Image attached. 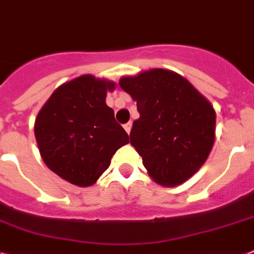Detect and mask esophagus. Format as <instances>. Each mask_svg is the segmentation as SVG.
Listing matches in <instances>:
<instances>
[{"label": "esophagus", "instance_id": "obj_1", "mask_svg": "<svg viewBox=\"0 0 254 254\" xmlns=\"http://www.w3.org/2000/svg\"><path fill=\"white\" fill-rule=\"evenodd\" d=\"M123 127H125L126 132H127V133H129V132H131V128H132V123L131 122L126 123V125L123 126Z\"/></svg>", "mask_w": 254, "mask_h": 254}]
</instances>
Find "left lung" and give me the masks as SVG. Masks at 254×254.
I'll list each match as a JSON object with an SVG mask.
<instances>
[{
  "instance_id": "left-lung-1",
  "label": "left lung",
  "mask_w": 254,
  "mask_h": 254,
  "mask_svg": "<svg viewBox=\"0 0 254 254\" xmlns=\"http://www.w3.org/2000/svg\"><path fill=\"white\" fill-rule=\"evenodd\" d=\"M119 85L136 101L140 117L129 140L150 177L166 187L186 182L214 144L210 102L184 77L162 68L122 77Z\"/></svg>"
}]
</instances>
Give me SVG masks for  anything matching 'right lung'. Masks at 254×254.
<instances>
[{"label": "right lung", "instance_id": "1", "mask_svg": "<svg viewBox=\"0 0 254 254\" xmlns=\"http://www.w3.org/2000/svg\"><path fill=\"white\" fill-rule=\"evenodd\" d=\"M114 83L83 75L57 88L40 110L35 137L44 162L79 187L96 183L129 141L105 98Z\"/></svg>", "mask_w": 254, "mask_h": 254}]
</instances>
